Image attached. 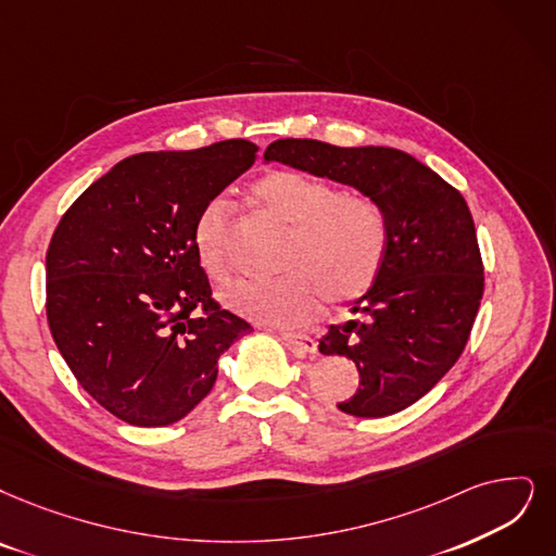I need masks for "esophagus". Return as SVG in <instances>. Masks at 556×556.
<instances>
[{
    "mask_svg": "<svg viewBox=\"0 0 556 556\" xmlns=\"http://www.w3.org/2000/svg\"><path fill=\"white\" fill-rule=\"evenodd\" d=\"M280 338L290 346H294V353L299 355V358H303V355H307V353H317V342L313 338L301 336V332L280 330Z\"/></svg>",
    "mask_w": 556,
    "mask_h": 556,
    "instance_id": "esophagus-1",
    "label": "esophagus"
}]
</instances>
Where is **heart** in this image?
Segmentation results:
<instances>
[{"label":"heart","instance_id":"obj_1","mask_svg":"<svg viewBox=\"0 0 556 556\" xmlns=\"http://www.w3.org/2000/svg\"><path fill=\"white\" fill-rule=\"evenodd\" d=\"M255 207L290 228L282 249L285 274L251 278L226 292L237 315L269 324L299 326L321 301L346 305L363 299L379 280L390 251V220L379 201L303 170L278 168L251 187ZM193 251L216 282L232 276L230 207L210 201L193 224Z\"/></svg>","mask_w":556,"mask_h":556}]
</instances>
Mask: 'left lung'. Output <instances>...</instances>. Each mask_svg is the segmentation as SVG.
Masks as SVG:
<instances>
[{
  "instance_id": "8db88e82",
  "label": "left lung",
  "mask_w": 556,
  "mask_h": 556,
  "mask_svg": "<svg viewBox=\"0 0 556 556\" xmlns=\"http://www.w3.org/2000/svg\"><path fill=\"white\" fill-rule=\"evenodd\" d=\"M264 160L351 185L386 210L383 271L353 303V319L330 326L319 351L342 355L361 371L358 390L340 410L386 417L408 408L460 358L479 313L483 262L468 203L438 173L394 148L280 139Z\"/></svg>"
}]
</instances>
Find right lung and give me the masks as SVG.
<instances>
[{
	"label": "right lung",
	"mask_w": 556,
	"mask_h": 556,
	"mask_svg": "<svg viewBox=\"0 0 556 556\" xmlns=\"http://www.w3.org/2000/svg\"><path fill=\"white\" fill-rule=\"evenodd\" d=\"M257 160L247 139L141 152L88 187L48 249L46 309L79 386L135 427H166L214 388L251 324L212 296L193 224Z\"/></svg>",
	"instance_id": "1"
}]
</instances>
